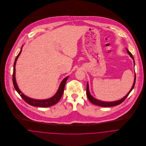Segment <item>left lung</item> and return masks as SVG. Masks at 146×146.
Wrapping results in <instances>:
<instances>
[{"instance_id":"1","label":"left lung","mask_w":146,"mask_h":146,"mask_svg":"<svg viewBox=\"0 0 146 146\" xmlns=\"http://www.w3.org/2000/svg\"><path fill=\"white\" fill-rule=\"evenodd\" d=\"M127 50V53L129 54V55L131 57L133 60V62H134V64H135V61H134V58H133V57L132 56V54ZM135 82H136V74H135V79H134V82L133 84V85H132V88L131 89V90L129 91V92L127 94V95L125 96V97L122 98L121 100H118V101H114V102H104V101H100V100H98L97 99L95 98L94 97H92L90 93V91H89V84L88 83H87V86H86V95H87V96L88 98L89 99V100L93 104H95V105H97V106H101V107H112V106H117L119 104H121L125 99L126 98V97L128 96V95H129V94L131 92V91L132 90V89H133L134 88V86H135Z\"/></svg>"}]
</instances>
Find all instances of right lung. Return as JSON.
Returning a JSON list of instances; mask_svg holds the SVG:
<instances>
[{
  "instance_id": "right-lung-1",
  "label": "right lung",
  "mask_w": 146,
  "mask_h": 146,
  "mask_svg": "<svg viewBox=\"0 0 146 146\" xmlns=\"http://www.w3.org/2000/svg\"><path fill=\"white\" fill-rule=\"evenodd\" d=\"M21 51H22V48H21V51H20L19 54L17 57H16V59L15 60V62L14 64V70H13V84H14V88L15 90L17 91V92L19 94V95L21 96V97L28 104L31 106H35V107H48L50 106H52L54 104H56L59 100L61 99V98L62 96L63 93L64 89V86L67 80V79L68 76L66 77L61 83L60 84V85L59 86V88L57 92L56 93L55 95L53 97H51L48 99L46 100H35V99H33L29 97H27L25 96L21 91L20 90L16 82V78H15V65L16 61L19 57V56L21 54Z\"/></svg>"
}]
</instances>
